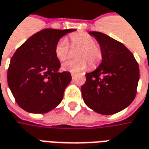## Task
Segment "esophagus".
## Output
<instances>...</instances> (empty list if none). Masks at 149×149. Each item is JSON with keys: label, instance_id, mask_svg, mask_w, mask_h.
<instances>
[{"label": "esophagus", "instance_id": "34e87169", "mask_svg": "<svg viewBox=\"0 0 149 149\" xmlns=\"http://www.w3.org/2000/svg\"><path fill=\"white\" fill-rule=\"evenodd\" d=\"M71 76H72V79H75V77H76V75L75 74H72Z\"/></svg>", "mask_w": 149, "mask_h": 149}]
</instances>
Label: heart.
<instances>
[{"mask_svg": "<svg viewBox=\"0 0 149 149\" xmlns=\"http://www.w3.org/2000/svg\"><path fill=\"white\" fill-rule=\"evenodd\" d=\"M70 41L72 46L81 47L77 55L79 59L64 63L62 65L63 70L76 73L85 70L88 67V63L90 67L94 68L102 61V50L96 45V41L92 36L85 33L74 34L70 36ZM68 41L65 38H60L55 47L56 56L60 61H64L68 56Z\"/></svg>", "mask_w": 149, "mask_h": 149, "instance_id": "heart-1", "label": "heart"}]
</instances>
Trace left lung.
<instances>
[{"mask_svg": "<svg viewBox=\"0 0 149 149\" xmlns=\"http://www.w3.org/2000/svg\"><path fill=\"white\" fill-rule=\"evenodd\" d=\"M100 46L102 62L86 73L81 86L86 106L97 113H118L133 102L140 79V69L133 54L122 42L102 32L89 31Z\"/></svg>", "mask_w": 149, "mask_h": 149, "instance_id": "1", "label": "left lung"}]
</instances>
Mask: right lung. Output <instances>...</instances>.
<instances>
[{
	"mask_svg": "<svg viewBox=\"0 0 149 149\" xmlns=\"http://www.w3.org/2000/svg\"><path fill=\"white\" fill-rule=\"evenodd\" d=\"M76 29H44L28 38L10 60L7 81L18 106L24 111L45 114L61 102L72 80L69 72H60L55 47L64 35Z\"/></svg>",
	"mask_w": 149,
	"mask_h": 149,
	"instance_id": "right-lung-1",
	"label": "right lung"
}]
</instances>
